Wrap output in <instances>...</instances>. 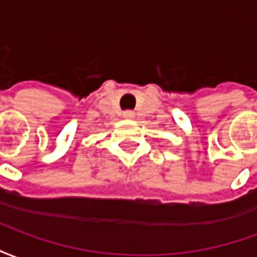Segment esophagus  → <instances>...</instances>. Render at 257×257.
<instances>
[{"label": "esophagus", "mask_w": 257, "mask_h": 257, "mask_svg": "<svg viewBox=\"0 0 257 257\" xmlns=\"http://www.w3.org/2000/svg\"><path fill=\"white\" fill-rule=\"evenodd\" d=\"M123 118H126V119H132L135 117V112L132 110H126V111H123Z\"/></svg>", "instance_id": "esophagus-1"}]
</instances>
